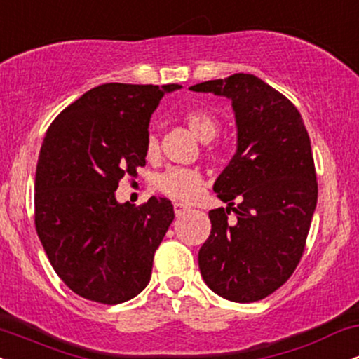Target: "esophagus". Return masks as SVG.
<instances>
[{
	"label": "esophagus",
	"mask_w": 359,
	"mask_h": 359,
	"mask_svg": "<svg viewBox=\"0 0 359 359\" xmlns=\"http://www.w3.org/2000/svg\"><path fill=\"white\" fill-rule=\"evenodd\" d=\"M174 211H175V216H182L185 211H189V205L184 203H174Z\"/></svg>",
	"instance_id": "obj_1"
}]
</instances>
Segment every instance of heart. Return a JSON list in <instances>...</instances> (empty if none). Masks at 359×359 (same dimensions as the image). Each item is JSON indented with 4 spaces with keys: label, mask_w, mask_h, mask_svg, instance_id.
I'll return each mask as SVG.
<instances>
[{
    "label": "heart",
    "mask_w": 359,
    "mask_h": 359,
    "mask_svg": "<svg viewBox=\"0 0 359 359\" xmlns=\"http://www.w3.org/2000/svg\"><path fill=\"white\" fill-rule=\"evenodd\" d=\"M182 119L185 125L189 126V130L197 138L203 140V142L212 140L217 135V131H219V121L208 109L189 108L182 113ZM145 150L148 156H154L158 151V140H156L154 133L147 137ZM203 184V174L197 168L187 167H172L163 172V174L156 175L155 179L156 191L163 194V196L170 197V199L182 201V203L192 201L201 192Z\"/></svg>",
    "instance_id": "1"
}]
</instances>
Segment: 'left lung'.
<instances>
[{
    "instance_id": "obj_1",
    "label": "left lung",
    "mask_w": 359,
    "mask_h": 359,
    "mask_svg": "<svg viewBox=\"0 0 359 359\" xmlns=\"http://www.w3.org/2000/svg\"><path fill=\"white\" fill-rule=\"evenodd\" d=\"M191 90L229 97L238 125L236 154L214 184L229 208L209 211L201 275L221 297L257 302L290 278L306 250L317 203L311 140L299 109L257 76L233 74Z\"/></svg>"
}]
</instances>
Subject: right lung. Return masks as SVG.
Here are the masks:
<instances>
[{"label":"right lung","instance_id":"obj_1","mask_svg":"<svg viewBox=\"0 0 359 359\" xmlns=\"http://www.w3.org/2000/svg\"><path fill=\"white\" fill-rule=\"evenodd\" d=\"M179 88L97 86L48 126L35 174V228L55 273L81 297L114 306L150 282L174 205L155 196L137 208L118 204L114 191L147 163L151 113Z\"/></svg>","mask_w":359,"mask_h":359}]
</instances>
